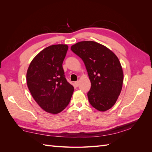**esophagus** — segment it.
Masks as SVG:
<instances>
[{
  "label": "esophagus",
  "instance_id": "1",
  "mask_svg": "<svg viewBox=\"0 0 152 152\" xmlns=\"http://www.w3.org/2000/svg\"><path fill=\"white\" fill-rule=\"evenodd\" d=\"M79 81H76V82H75V83H74L75 86V87H78V86H79Z\"/></svg>",
  "mask_w": 152,
  "mask_h": 152
}]
</instances>
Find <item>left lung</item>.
<instances>
[{
  "label": "left lung",
  "instance_id": "8db88e82",
  "mask_svg": "<svg viewBox=\"0 0 152 152\" xmlns=\"http://www.w3.org/2000/svg\"><path fill=\"white\" fill-rule=\"evenodd\" d=\"M71 50L84 61L91 83L87 93L90 104L100 112L111 108L122 88L124 73L117 56L104 45L82 41Z\"/></svg>",
  "mask_w": 152,
  "mask_h": 152
}]
</instances>
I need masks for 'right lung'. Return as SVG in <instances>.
<instances>
[{"label": "right lung", "instance_id": "add662e5", "mask_svg": "<svg viewBox=\"0 0 152 152\" xmlns=\"http://www.w3.org/2000/svg\"><path fill=\"white\" fill-rule=\"evenodd\" d=\"M68 49L66 44L52 45L32 59L26 82L35 102L44 111L57 114L70 102L74 88L67 82L62 64Z\"/></svg>", "mask_w": 152, "mask_h": 152}]
</instances>
